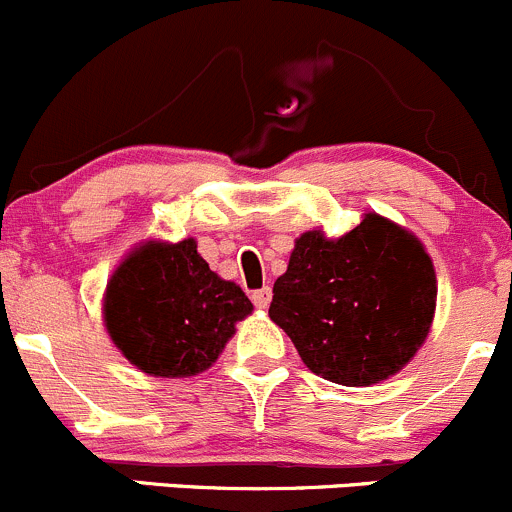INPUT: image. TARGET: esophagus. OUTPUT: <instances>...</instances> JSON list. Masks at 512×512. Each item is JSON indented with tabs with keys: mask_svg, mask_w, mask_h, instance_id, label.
Instances as JSON below:
<instances>
[{
	"mask_svg": "<svg viewBox=\"0 0 512 512\" xmlns=\"http://www.w3.org/2000/svg\"><path fill=\"white\" fill-rule=\"evenodd\" d=\"M271 288L268 286H263V288H258V291H254V296H251V301L256 303V308H268V303H271Z\"/></svg>",
	"mask_w": 512,
	"mask_h": 512,
	"instance_id": "esophagus-1",
	"label": "esophagus"
}]
</instances>
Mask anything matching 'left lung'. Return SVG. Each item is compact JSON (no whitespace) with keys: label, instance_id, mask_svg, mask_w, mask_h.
<instances>
[{"label":"left lung","instance_id":"left-lung-1","mask_svg":"<svg viewBox=\"0 0 512 512\" xmlns=\"http://www.w3.org/2000/svg\"><path fill=\"white\" fill-rule=\"evenodd\" d=\"M433 261L403 226L366 214L341 239L306 231L273 283L268 316L308 371L341 386L396 376L426 341L435 313Z\"/></svg>","mask_w":512,"mask_h":512}]
</instances>
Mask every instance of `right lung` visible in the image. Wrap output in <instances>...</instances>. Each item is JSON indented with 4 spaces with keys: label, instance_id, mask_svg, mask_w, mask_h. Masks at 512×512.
<instances>
[{
    "label": "right lung",
    "instance_id": "add662e5",
    "mask_svg": "<svg viewBox=\"0 0 512 512\" xmlns=\"http://www.w3.org/2000/svg\"><path fill=\"white\" fill-rule=\"evenodd\" d=\"M254 303L196 251L146 241L131 251L104 293V323L114 346L149 376L186 378L206 371Z\"/></svg>",
    "mask_w": 512,
    "mask_h": 512
}]
</instances>
